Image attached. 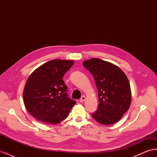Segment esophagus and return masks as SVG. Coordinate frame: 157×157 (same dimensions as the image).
I'll use <instances>...</instances> for the list:
<instances>
[{"instance_id": "obj_1", "label": "esophagus", "mask_w": 157, "mask_h": 157, "mask_svg": "<svg viewBox=\"0 0 157 157\" xmlns=\"http://www.w3.org/2000/svg\"><path fill=\"white\" fill-rule=\"evenodd\" d=\"M85 100H86V97H85V96H82L81 98L80 99V103H83Z\"/></svg>"}]
</instances>
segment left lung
Here are the masks:
<instances>
[{"label":"left lung","mask_w":157,"mask_h":157,"mask_svg":"<svg viewBox=\"0 0 157 157\" xmlns=\"http://www.w3.org/2000/svg\"><path fill=\"white\" fill-rule=\"evenodd\" d=\"M82 64L93 75L98 90L99 106L92 117L103 125L118 122L131 104V88L126 74L115 64L98 58L84 61Z\"/></svg>","instance_id":"left-lung-1"}]
</instances>
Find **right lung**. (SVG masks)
Instances as JSON below:
<instances>
[{"mask_svg":"<svg viewBox=\"0 0 157 157\" xmlns=\"http://www.w3.org/2000/svg\"><path fill=\"white\" fill-rule=\"evenodd\" d=\"M73 64V60H51L27 78L23 101L28 112L37 120L57 124L67 117L76 101L68 98L63 77Z\"/></svg>","mask_w":157,"mask_h":157,"instance_id":"obj_1","label":"right lung"}]
</instances>
